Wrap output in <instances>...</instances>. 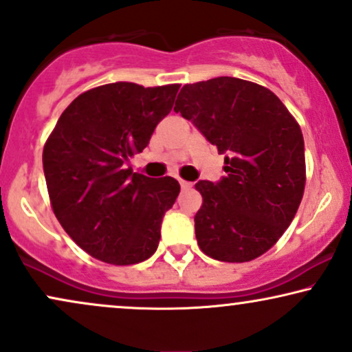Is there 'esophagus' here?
<instances>
[{
	"instance_id": "esophagus-1",
	"label": "esophagus",
	"mask_w": 352,
	"mask_h": 352,
	"mask_svg": "<svg viewBox=\"0 0 352 352\" xmlns=\"http://www.w3.org/2000/svg\"><path fill=\"white\" fill-rule=\"evenodd\" d=\"M179 184L183 189H189L190 186H192V183H188V181H184V179H179Z\"/></svg>"
}]
</instances>
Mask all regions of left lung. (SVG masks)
Here are the masks:
<instances>
[{"instance_id":"8db88e82","label":"left lung","mask_w":352,"mask_h":352,"mask_svg":"<svg viewBox=\"0 0 352 352\" xmlns=\"http://www.w3.org/2000/svg\"><path fill=\"white\" fill-rule=\"evenodd\" d=\"M176 112L225 155L217 183L199 181L196 238L210 258L245 263L274 246L300 206L305 188L302 130L272 91L240 78L186 85Z\"/></svg>"}]
</instances>
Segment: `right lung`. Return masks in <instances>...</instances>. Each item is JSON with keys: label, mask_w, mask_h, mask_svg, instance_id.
I'll return each mask as SVG.
<instances>
[{"label": "right lung", "mask_w": 352, "mask_h": 352, "mask_svg": "<svg viewBox=\"0 0 352 352\" xmlns=\"http://www.w3.org/2000/svg\"><path fill=\"white\" fill-rule=\"evenodd\" d=\"M179 85L111 83L86 91L60 116L43 146V175L55 217L80 248L127 266L158 248L164 212L179 194L175 177L125 168L173 109Z\"/></svg>", "instance_id": "1"}]
</instances>
